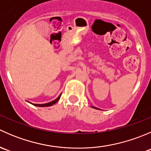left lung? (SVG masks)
I'll use <instances>...</instances> for the list:
<instances>
[{
    "label": "left lung",
    "instance_id": "1",
    "mask_svg": "<svg viewBox=\"0 0 151 151\" xmlns=\"http://www.w3.org/2000/svg\"><path fill=\"white\" fill-rule=\"evenodd\" d=\"M93 108H95V109H97L96 107H94V106H93Z\"/></svg>",
    "mask_w": 151,
    "mask_h": 151
}]
</instances>
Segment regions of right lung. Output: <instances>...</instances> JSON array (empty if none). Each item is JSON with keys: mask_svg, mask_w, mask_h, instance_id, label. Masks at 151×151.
Instances as JSON below:
<instances>
[{"mask_svg": "<svg viewBox=\"0 0 151 151\" xmlns=\"http://www.w3.org/2000/svg\"><path fill=\"white\" fill-rule=\"evenodd\" d=\"M60 96L61 95H60L58 97L57 99H56L55 100H54V101H50V102H49V103H47V104H33V105H34V106H52V105H53L54 104H55L56 102H57L58 101L59 99H60Z\"/></svg>", "mask_w": 151, "mask_h": 151, "instance_id": "right-lung-1", "label": "right lung"}]
</instances>
